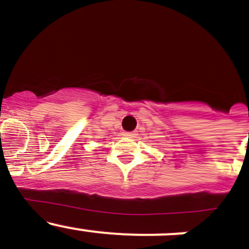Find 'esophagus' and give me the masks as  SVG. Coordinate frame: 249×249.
<instances>
[{
  "label": "esophagus",
  "instance_id": "obj_1",
  "mask_svg": "<svg viewBox=\"0 0 249 249\" xmlns=\"http://www.w3.org/2000/svg\"><path fill=\"white\" fill-rule=\"evenodd\" d=\"M134 132H126V134H125V136H127V137H134Z\"/></svg>",
  "mask_w": 249,
  "mask_h": 249
}]
</instances>
